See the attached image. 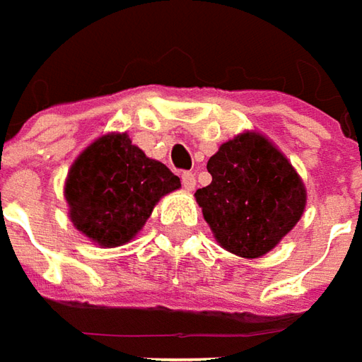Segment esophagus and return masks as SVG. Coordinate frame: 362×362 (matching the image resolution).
<instances>
[{
  "instance_id": "34e87169",
  "label": "esophagus",
  "mask_w": 362,
  "mask_h": 362,
  "mask_svg": "<svg viewBox=\"0 0 362 362\" xmlns=\"http://www.w3.org/2000/svg\"><path fill=\"white\" fill-rule=\"evenodd\" d=\"M181 181H183V187H185V191H193L195 185H197V181H195V175L191 173V171H185L183 175H181Z\"/></svg>"
}]
</instances>
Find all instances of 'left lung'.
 I'll list each match as a JSON object with an SVG mask.
<instances>
[{
    "label": "left lung",
    "mask_w": 362,
    "mask_h": 362,
    "mask_svg": "<svg viewBox=\"0 0 362 362\" xmlns=\"http://www.w3.org/2000/svg\"><path fill=\"white\" fill-rule=\"evenodd\" d=\"M213 177L195 199L217 243L243 259L275 249L303 217L307 189L263 133L243 131L207 161Z\"/></svg>",
    "instance_id": "left-lung-1"
}]
</instances>
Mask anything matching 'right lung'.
Wrapping results in <instances>:
<instances>
[{"label":"right lung","instance_id":"1","mask_svg":"<svg viewBox=\"0 0 362 362\" xmlns=\"http://www.w3.org/2000/svg\"><path fill=\"white\" fill-rule=\"evenodd\" d=\"M179 187V177L147 157L127 133H105L77 155L63 195L75 229L111 249L133 241L159 199Z\"/></svg>","mask_w":362,"mask_h":362}]
</instances>
